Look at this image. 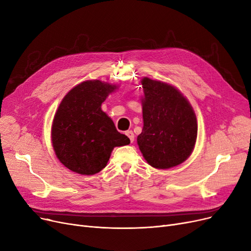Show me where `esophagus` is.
Wrapping results in <instances>:
<instances>
[{
    "label": "esophagus",
    "instance_id": "34e87169",
    "mask_svg": "<svg viewBox=\"0 0 251 251\" xmlns=\"http://www.w3.org/2000/svg\"><path fill=\"white\" fill-rule=\"evenodd\" d=\"M125 134L128 136V138L130 139V142H131V143H132V142L134 141V133H133V131L128 130V131H126Z\"/></svg>",
    "mask_w": 251,
    "mask_h": 251
}]
</instances>
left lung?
Returning <instances> with one entry per match:
<instances>
[{
	"instance_id": "8db88e82",
	"label": "left lung",
	"mask_w": 251,
	"mask_h": 251,
	"mask_svg": "<svg viewBox=\"0 0 251 251\" xmlns=\"http://www.w3.org/2000/svg\"><path fill=\"white\" fill-rule=\"evenodd\" d=\"M143 129L137 137L144 159L153 168L169 169L185 161L197 136L196 117L174 86L142 79Z\"/></svg>"
}]
</instances>
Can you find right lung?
Segmentation results:
<instances>
[{"instance_id":"obj_1","label":"right lung","mask_w":251,"mask_h":251,"mask_svg":"<svg viewBox=\"0 0 251 251\" xmlns=\"http://www.w3.org/2000/svg\"><path fill=\"white\" fill-rule=\"evenodd\" d=\"M115 88L100 80L84 81L72 88L59 105L51 127L52 148L60 162L75 173H99L115 147L130 143L100 109Z\"/></svg>"}]
</instances>
